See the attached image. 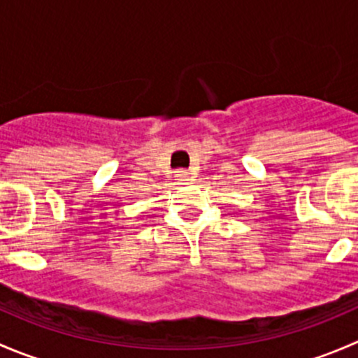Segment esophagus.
<instances>
[{"instance_id": "34e87169", "label": "esophagus", "mask_w": 358, "mask_h": 358, "mask_svg": "<svg viewBox=\"0 0 358 358\" xmlns=\"http://www.w3.org/2000/svg\"><path fill=\"white\" fill-rule=\"evenodd\" d=\"M175 176H176V180H180V182H182V180L189 178V171H185V169H178V171H175Z\"/></svg>"}]
</instances>
